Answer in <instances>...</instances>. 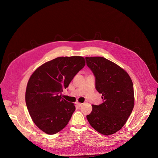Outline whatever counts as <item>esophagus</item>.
Segmentation results:
<instances>
[{"instance_id": "1", "label": "esophagus", "mask_w": 158, "mask_h": 158, "mask_svg": "<svg viewBox=\"0 0 158 158\" xmlns=\"http://www.w3.org/2000/svg\"><path fill=\"white\" fill-rule=\"evenodd\" d=\"M76 104L77 105L78 107H81V106L82 105V103H80V102H76Z\"/></svg>"}]
</instances>
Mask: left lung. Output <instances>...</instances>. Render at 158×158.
<instances>
[{
	"mask_svg": "<svg viewBox=\"0 0 158 158\" xmlns=\"http://www.w3.org/2000/svg\"><path fill=\"white\" fill-rule=\"evenodd\" d=\"M87 66L96 77V89L103 102L92 105L87 119L99 133L109 136L120 130L131 115L134 105V88L127 73L103 57H86Z\"/></svg>",
	"mask_w": 158,
	"mask_h": 158,
	"instance_id": "left-lung-1",
	"label": "left lung"
}]
</instances>
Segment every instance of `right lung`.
I'll return each mask as SVG.
<instances>
[{
    "mask_svg": "<svg viewBox=\"0 0 158 158\" xmlns=\"http://www.w3.org/2000/svg\"><path fill=\"white\" fill-rule=\"evenodd\" d=\"M85 63L81 56L57 57L41 65L30 77L26 106L34 124L45 133L56 134L68 124L76 107L60 94Z\"/></svg>",
    "mask_w": 158,
    "mask_h": 158,
    "instance_id": "add662e5",
    "label": "right lung"
}]
</instances>
